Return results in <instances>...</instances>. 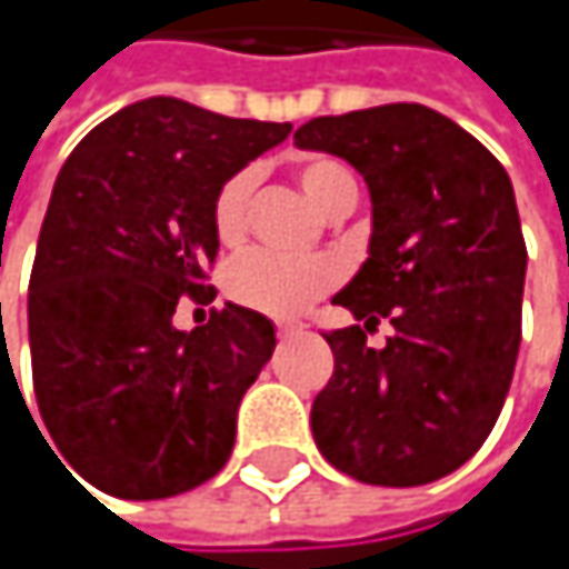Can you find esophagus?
Listing matches in <instances>:
<instances>
[{"mask_svg":"<svg viewBox=\"0 0 569 569\" xmlns=\"http://www.w3.org/2000/svg\"><path fill=\"white\" fill-rule=\"evenodd\" d=\"M302 329H306L302 322H280V326H277V336H280V339H292V336H299Z\"/></svg>","mask_w":569,"mask_h":569,"instance_id":"34e87169","label":"esophagus"}]
</instances>
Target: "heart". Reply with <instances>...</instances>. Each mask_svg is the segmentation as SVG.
Here are the masks:
<instances>
[{
    "instance_id": "obj_1",
    "label": "heart",
    "mask_w": 569,
    "mask_h": 569,
    "mask_svg": "<svg viewBox=\"0 0 569 569\" xmlns=\"http://www.w3.org/2000/svg\"><path fill=\"white\" fill-rule=\"evenodd\" d=\"M296 180L312 207L329 213L346 193L356 190L352 173L332 158H309L299 164ZM253 193V173L227 177L210 203V227L220 247H240L247 237V207ZM342 280V267L332 257L286 260L277 253H247L227 270V296L247 309L267 316H296Z\"/></svg>"
}]
</instances>
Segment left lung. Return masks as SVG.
Listing matches in <instances>:
<instances>
[{
    "label": "left lung",
    "instance_id": "obj_1",
    "mask_svg": "<svg viewBox=\"0 0 569 569\" xmlns=\"http://www.w3.org/2000/svg\"><path fill=\"white\" fill-rule=\"evenodd\" d=\"M299 148L346 158L372 193V243L332 302L336 369L312 401L322 458L362 485L415 488L461 468L491 435L520 349L527 247L501 161L425 104L312 118ZM382 318V350L365 339Z\"/></svg>",
    "mask_w": 569,
    "mask_h": 569
}]
</instances>
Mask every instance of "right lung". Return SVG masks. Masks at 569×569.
<instances>
[{
	"instance_id": "add662e5",
	"label": "right lung",
	"mask_w": 569,
	"mask_h": 569,
	"mask_svg": "<svg viewBox=\"0 0 569 569\" xmlns=\"http://www.w3.org/2000/svg\"><path fill=\"white\" fill-rule=\"evenodd\" d=\"M289 131L148 98L68 154L32 263L29 346L42 421L94 488L161 501L227 465L240 398L277 346L273 322L227 302L180 332L173 312L180 296H217L220 183Z\"/></svg>"
}]
</instances>
